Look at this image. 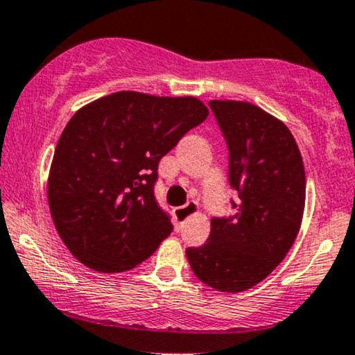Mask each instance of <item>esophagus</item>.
<instances>
[{"mask_svg": "<svg viewBox=\"0 0 355 355\" xmlns=\"http://www.w3.org/2000/svg\"><path fill=\"white\" fill-rule=\"evenodd\" d=\"M197 209H199V206H197V202H187V204H185V206L175 209V219H177V225L178 226L184 225V221H187L189 218L196 216Z\"/></svg>", "mask_w": 355, "mask_h": 355, "instance_id": "1", "label": "esophagus"}]
</instances>
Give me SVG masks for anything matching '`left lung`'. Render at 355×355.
<instances>
[{"mask_svg": "<svg viewBox=\"0 0 355 355\" xmlns=\"http://www.w3.org/2000/svg\"><path fill=\"white\" fill-rule=\"evenodd\" d=\"M230 148L233 218H214L207 243L187 248L193 274L221 293L262 282L284 260L303 223L306 175L300 148L281 119L241 100H211Z\"/></svg>", "mask_w": 355, "mask_h": 355, "instance_id": "8db88e82", "label": "left lung"}]
</instances>
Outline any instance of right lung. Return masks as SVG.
Masks as SVG:
<instances>
[{"label": "right lung", "instance_id": "right-lung-1", "mask_svg": "<svg viewBox=\"0 0 355 355\" xmlns=\"http://www.w3.org/2000/svg\"><path fill=\"white\" fill-rule=\"evenodd\" d=\"M209 115L196 96L115 92L62 130L47 178L52 221L83 266L130 270L173 231L153 193L158 162Z\"/></svg>", "mask_w": 355, "mask_h": 355}]
</instances>
